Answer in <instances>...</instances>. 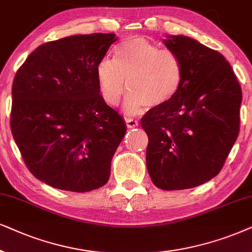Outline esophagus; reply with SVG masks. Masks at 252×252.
I'll use <instances>...</instances> for the list:
<instances>
[{
    "label": "esophagus",
    "mask_w": 252,
    "mask_h": 252,
    "mask_svg": "<svg viewBox=\"0 0 252 252\" xmlns=\"http://www.w3.org/2000/svg\"><path fill=\"white\" fill-rule=\"evenodd\" d=\"M126 126H128V128H136V126H138V122L133 119H126Z\"/></svg>",
    "instance_id": "obj_1"
}]
</instances>
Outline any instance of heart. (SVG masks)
Here are the masks:
<instances>
[{
    "instance_id": "obj_1",
    "label": "heart",
    "mask_w": 252,
    "mask_h": 252,
    "mask_svg": "<svg viewBox=\"0 0 252 252\" xmlns=\"http://www.w3.org/2000/svg\"><path fill=\"white\" fill-rule=\"evenodd\" d=\"M95 76L100 94L108 105H117L128 86L123 108L135 115L175 96L182 84L183 65L172 50L160 49L142 36H131L115 47L114 60L107 56L100 60Z\"/></svg>"
}]
</instances>
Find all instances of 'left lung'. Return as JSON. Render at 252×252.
<instances>
[{"instance_id": "8db88e82", "label": "left lung", "mask_w": 252, "mask_h": 252, "mask_svg": "<svg viewBox=\"0 0 252 252\" xmlns=\"http://www.w3.org/2000/svg\"><path fill=\"white\" fill-rule=\"evenodd\" d=\"M163 43L179 56L183 79L168 102L142 117L146 167L162 190L190 189L217 176L240 131L242 91L222 54L186 35Z\"/></svg>"}]
</instances>
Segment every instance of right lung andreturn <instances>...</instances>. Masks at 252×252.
I'll return each mask as SVG.
<instances>
[{
    "instance_id": "right-lung-1",
    "label": "right lung",
    "mask_w": 252,
    "mask_h": 252,
    "mask_svg": "<svg viewBox=\"0 0 252 252\" xmlns=\"http://www.w3.org/2000/svg\"><path fill=\"white\" fill-rule=\"evenodd\" d=\"M117 39L93 33L46 42L16 73L13 139L30 172L50 187L86 192L109 179L126 126L100 94L95 68Z\"/></svg>"
}]
</instances>
